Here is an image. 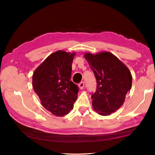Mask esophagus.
Wrapping results in <instances>:
<instances>
[{
	"label": "esophagus",
	"mask_w": 155,
	"mask_h": 155,
	"mask_svg": "<svg viewBox=\"0 0 155 155\" xmlns=\"http://www.w3.org/2000/svg\"><path fill=\"white\" fill-rule=\"evenodd\" d=\"M84 86H85V83H84V82H81L78 84V87H79L80 90H83L84 88Z\"/></svg>",
	"instance_id": "34e87169"
}]
</instances>
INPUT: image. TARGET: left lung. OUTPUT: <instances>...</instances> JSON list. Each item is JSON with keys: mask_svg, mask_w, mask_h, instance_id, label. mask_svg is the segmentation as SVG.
<instances>
[{"mask_svg": "<svg viewBox=\"0 0 155 155\" xmlns=\"http://www.w3.org/2000/svg\"><path fill=\"white\" fill-rule=\"evenodd\" d=\"M95 75L97 90L91 96L94 109L101 115H109L120 109L132 85L130 70L114 54L101 52L84 55Z\"/></svg>", "mask_w": 155, "mask_h": 155, "instance_id": "8db88e82", "label": "left lung"}]
</instances>
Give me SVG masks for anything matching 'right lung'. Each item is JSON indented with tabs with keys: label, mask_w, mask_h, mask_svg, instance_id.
Instances as JSON below:
<instances>
[{
	"label": "right lung",
	"mask_w": 155,
	"mask_h": 155,
	"mask_svg": "<svg viewBox=\"0 0 155 155\" xmlns=\"http://www.w3.org/2000/svg\"><path fill=\"white\" fill-rule=\"evenodd\" d=\"M75 52L58 51L47 57L33 74V87L42 106L56 116L73 109L78 88L70 81Z\"/></svg>",
	"instance_id": "right-lung-1"
}]
</instances>
